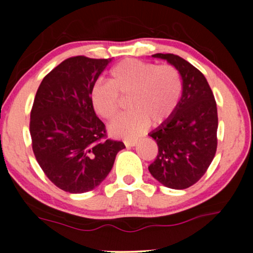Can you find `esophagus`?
Here are the masks:
<instances>
[{"label":"esophagus","mask_w":253,"mask_h":253,"mask_svg":"<svg viewBox=\"0 0 253 253\" xmlns=\"http://www.w3.org/2000/svg\"><path fill=\"white\" fill-rule=\"evenodd\" d=\"M124 144H126V147H133V146H136V145L138 144V140H137V139L124 140Z\"/></svg>","instance_id":"34e87169"}]
</instances>
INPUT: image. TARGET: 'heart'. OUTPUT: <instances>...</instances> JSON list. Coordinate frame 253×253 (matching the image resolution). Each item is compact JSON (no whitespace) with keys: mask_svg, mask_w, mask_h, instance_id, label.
<instances>
[{"mask_svg":"<svg viewBox=\"0 0 253 253\" xmlns=\"http://www.w3.org/2000/svg\"><path fill=\"white\" fill-rule=\"evenodd\" d=\"M183 89L182 77L171 64L158 65L136 58H126L110 70L109 83H96L91 100L93 108L103 120L112 121L120 114L122 100L130 110L109 126L115 137L134 138L150 124H161L177 108Z\"/></svg>","mask_w":253,"mask_h":253,"instance_id":"obj_1","label":"heart"}]
</instances>
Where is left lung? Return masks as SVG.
<instances>
[{
  "label": "left lung",
  "mask_w": 253,
  "mask_h": 253,
  "mask_svg": "<svg viewBox=\"0 0 253 253\" xmlns=\"http://www.w3.org/2000/svg\"><path fill=\"white\" fill-rule=\"evenodd\" d=\"M177 68L183 79L182 98L175 113L150 133L158 155L148 170L161 184L182 190L203 177L217 147V109L205 76L174 54H154Z\"/></svg>",
  "instance_id": "left-lung-1"
}]
</instances>
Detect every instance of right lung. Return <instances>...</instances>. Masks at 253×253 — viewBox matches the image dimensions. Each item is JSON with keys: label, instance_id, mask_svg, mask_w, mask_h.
Returning <instances> with one entry per match:
<instances>
[{"label": "right lung", "instance_id": "add662e5", "mask_svg": "<svg viewBox=\"0 0 253 253\" xmlns=\"http://www.w3.org/2000/svg\"><path fill=\"white\" fill-rule=\"evenodd\" d=\"M108 58L74 56L44 76L30 119L32 150L49 181L63 191L95 189L112 170L122 141L108 139L91 93Z\"/></svg>", "mask_w": 253, "mask_h": 253}]
</instances>
